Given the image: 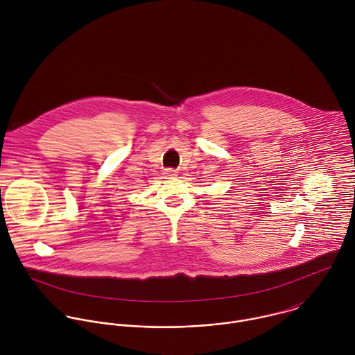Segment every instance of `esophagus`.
Segmentation results:
<instances>
[{
    "instance_id": "esophagus-1",
    "label": "esophagus",
    "mask_w": 355,
    "mask_h": 355,
    "mask_svg": "<svg viewBox=\"0 0 355 355\" xmlns=\"http://www.w3.org/2000/svg\"><path fill=\"white\" fill-rule=\"evenodd\" d=\"M164 175L168 176V178H173V176L178 175V171L173 169V168H166V169L164 171Z\"/></svg>"
}]
</instances>
